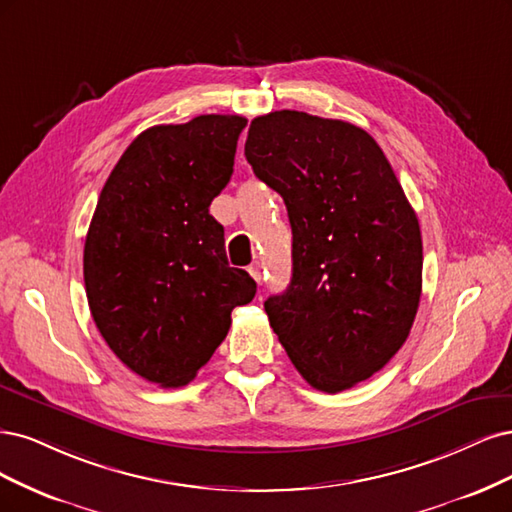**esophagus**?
Segmentation results:
<instances>
[{"label":"esophagus","instance_id":"esophagus-1","mask_svg":"<svg viewBox=\"0 0 512 512\" xmlns=\"http://www.w3.org/2000/svg\"><path fill=\"white\" fill-rule=\"evenodd\" d=\"M249 274H251V276L257 280V283H261V278H263V266H261L259 261H255L253 266L249 268Z\"/></svg>","mask_w":512,"mask_h":512}]
</instances>
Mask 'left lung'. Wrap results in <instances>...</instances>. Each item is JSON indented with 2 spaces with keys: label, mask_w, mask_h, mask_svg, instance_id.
<instances>
[{
  "label": "left lung",
  "mask_w": 512,
  "mask_h": 512,
  "mask_svg": "<svg viewBox=\"0 0 512 512\" xmlns=\"http://www.w3.org/2000/svg\"><path fill=\"white\" fill-rule=\"evenodd\" d=\"M246 161L285 200L293 272L266 300L304 381L338 393L406 342L421 298L415 210L376 140L357 125L276 110L251 121Z\"/></svg>",
  "instance_id": "1"
}]
</instances>
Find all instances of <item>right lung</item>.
I'll list each match as a JSON object with an SVG mask.
<instances>
[{
    "instance_id": "add662e5",
    "label": "right lung",
    "mask_w": 512,
    "mask_h": 512,
    "mask_svg": "<svg viewBox=\"0 0 512 512\" xmlns=\"http://www.w3.org/2000/svg\"><path fill=\"white\" fill-rule=\"evenodd\" d=\"M246 119L202 114L155 125L127 146L97 200L85 240L93 321L123 364L159 387H183L225 340L232 310L255 298L229 268L210 202L234 172Z\"/></svg>"
}]
</instances>
